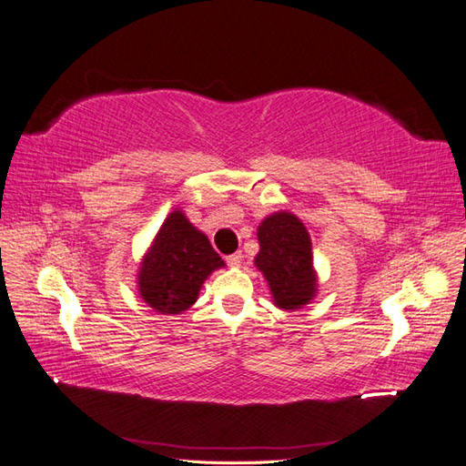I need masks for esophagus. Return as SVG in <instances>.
I'll return each mask as SVG.
<instances>
[{"label": "esophagus", "instance_id": "34e87169", "mask_svg": "<svg viewBox=\"0 0 466 466\" xmlns=\"http://www.w3.org/2000/svg\"><path fill=\"white\" fill-rule=\"evenodd\" d=\"M241 262H243V255H241V252H235V255L228 257V264H229L231 268H238V266H241Z\"/></svg>", "mask_w": 466, "mask_h": 466}]
</instances>
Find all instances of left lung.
Wrapping results in <instances>:
<instances>
[{
	"instance_id": "obj_1",
	"label": "left lung",
	"mask_w": 466,
	"mask_h": 466,
	"mask_svg": "<svg viewBox=\"0 0 466 466\" xmlns=\"http://www.w3.org/2000/svg\"><path fill=\"white\" fill-rule=\"evenodd\" d=\"M260 250L255 266L262 272L272 301L284 311H298L315 299L319 276L313 245L303 221L291 211H274L258 225Z\"/></svg>"
}]
</instances>
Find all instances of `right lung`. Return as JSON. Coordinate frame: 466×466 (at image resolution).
Instances as JSON below:
<instances>
[{
    "instance_id": "right-lung-1",
    "label": "right lung",
    "mask_w": 466,
    "mask_h": 466,
    "mask_svg": "<svg viewBox=\"0 0 466 466\" xmlns=\"http://www.w3.org/2000/svg\"><path fill=\"white\" fill-rule=\"evenodd\" d=\"M223 266L208 237L194 228L185 211L175 208L139 262L137 293L153 311L180 315L198 299L211 272Z\"/></svg>"
}]
</instances>
